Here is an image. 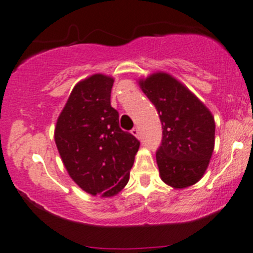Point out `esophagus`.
Wrapping results in <instances>:
<instances>
[{
	"label": "esophagus",
	"mask_w": 253,
	"mask_h": 253,
	"mask_svg": "<svg viewBox=\"0 0 253 253\" xmlns=\"http://www.w3.org/2000/svg\"><path fill=\"white\" fill-rule=\"evenodd\" d=\"M132 134L133 135H135V137H138V135H139V129L137 128V127H134V128H132Z\"/></svg>",
	"instance_id": "34e87169"
}]
</instances>
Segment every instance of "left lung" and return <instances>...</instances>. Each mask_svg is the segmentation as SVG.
Here are the masks:
<instances>
[{"mask_svg": "<svg viewBox=\"0 0 253 253\" xmlns=\"http://www.w3.org/2000/svg\"><path fill=\"white\" fill-rule=\"evenodd\" d=\"M162 125L156 162L161 179L173 188L189 187L203 177L214 147V119L187 87L158 73L139 81Z\"/></svg>", "mask_w": 253, "mask_h": 253, "instance_id": "left-lung-1", "label": "left lung"}]
</instances>
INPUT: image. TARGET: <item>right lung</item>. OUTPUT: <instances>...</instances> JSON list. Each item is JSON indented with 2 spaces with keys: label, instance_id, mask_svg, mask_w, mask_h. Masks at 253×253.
Wrapping results in <instances>:
<instances>
[{
  "label": "right lung",
  "instance_id": "1",
  "mask_svg": "<svg viewBox=\"0 0 253 253\" xmlns=\"http://www.w3.org/2000/svg\"><path fill=\"white\" fill-rule=\"evenodd\" d=\"M114 80L93 75L74 87L55 126L54 139L74 182L92 195L113 196L129 179L140 142L122 131L110 104Z\"/></svg>",
  "mask_w": 253,
  "mask_h": 253
}]
</instances>
